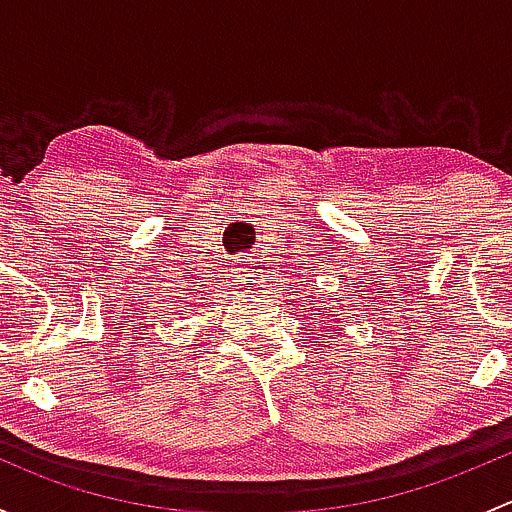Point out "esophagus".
I'll use <instances>...</instances> for the list:
<instances>
[{
    "label": "esophagus",
    "mask_w": 512,
    "mask_h": 512,
    "mask_svg": "<svg viewBox=\"0 0 512 512\" xmlns=\"http://www.w3.org/2000/svg\"><path fill=\"white\" fill-rule=\"evenodd\" d=\"M235 277H237V282H240V285L252 287V285H255L257 272L250 270V267H247V265H242V267H237V275Z\"/></svg>",
    "instance_id": "obj_1"
}]
</instances>
